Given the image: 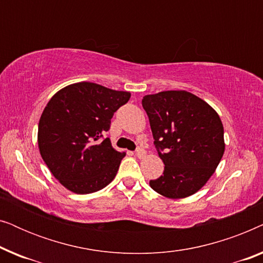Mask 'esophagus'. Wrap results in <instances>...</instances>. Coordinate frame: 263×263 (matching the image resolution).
<instances>
[{"instance_id":"1","label":"esophagus","mask_w":263,"mask_h":263,"mask_svg":"<svg viewBox=\"0 0 263 263\" xmlns=\"http://www.w3.org/2000/svg\"><path fill=\"white\" fill-rule=\"evenodd\" d=\"M135 154H136V157L139 158V159H143V158L146 157L145 149H142V148H139V149L135 152Z\"/></svg>"}]
</instances>
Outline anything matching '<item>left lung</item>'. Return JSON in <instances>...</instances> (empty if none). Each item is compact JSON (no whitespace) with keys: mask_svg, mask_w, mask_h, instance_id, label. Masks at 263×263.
Segmentation results:
<instances>
[{"mask_svg":"<svg viewBox=\"0 0 263 263\" xmlns=\"http://www.w3.org/2000/svg\"><path fill=\"white\" fill-rule=\"evenodd\" d=\"M142 106L165 165L163 175L149 181L151 188L168 199H184L197 193L225 152L224 127L217 111L186 91L147 95Z\"/></svg>","mask_w":263,"mask_h":263,"instance_id":"obj_1","label":"left lung"}]
</instances>
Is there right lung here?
<instances>
[{"mask_svg":"<svg viewBox=\"0 0 263 263\" xmlns=\"http://www.w3.org/2000/svg\"><path fill=\"white\" fill-rule=\"evenodd\" d=\"M95 82L68 85L52 96L38 124L41 156L57 181L75 194L105 188L116 177L125 152H118L109 138L111 118L130 98Z\"/></svg>","mask_w":263,"mask_h":263,"instance_id":"1","label":"right lung"}]
</instances>
